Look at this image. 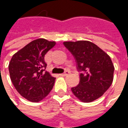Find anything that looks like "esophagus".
Wrapping results in <instances>:
<instances>
[{
  "mask_svg": "<svg viewBox=\"0 0 128 128\" xmlns=\"http://www.w3.org/2000/svg\"><path fill=\"white\" fill-rule=\"evenodd\" d=\"M69 73H70L69 71H66V72H64V73H62V74H60V75H61V76H66V75H68Z\"/></svg>",
  "mask_w": 128,
  "mask_h": 128,
  "instance_id": "34e87169",
  "label": "esophagus"
}]
</instances>
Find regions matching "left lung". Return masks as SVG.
<instances>
[{"mask_svg": "<svg viewBox=\"0 0 128 128\" xmlns=\"http://www.w3.org/2000/svg\"><path fill=\"white\" fill-rule=\"evenodd\" d=\"M64 44L75 57L78 70L83 72L79 84L71 88L72 93L85 103L101 97L113 82L114 67L110 56L90 41H67Z\"/></svg>", "mask_w": 128, "mask_h": 128, "instance_id": "1", "label": "left lung"}]
</instances>
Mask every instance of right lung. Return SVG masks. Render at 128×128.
<instances>
[{"instance_id":"add662e5","label":"right lung","mask_w":128,"mask_h":128,"mask_svg":"<svg viewBox=\"0 0 128 128\" xmlns=\"http://www.w3.org/2000/svg\"><path fill=\"white\" fill-rule=\"evenodd\" d=\"M55 41L39 38L12 56L9 64L11 80L18 93L32 102L44 99L53 88L56 78L45 70L44 56L56 45Z\"/></svg>"}]
</instances>
